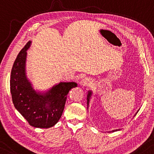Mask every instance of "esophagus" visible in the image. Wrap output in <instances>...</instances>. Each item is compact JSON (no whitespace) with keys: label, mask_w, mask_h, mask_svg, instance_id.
Returning a JSON list of instances; mask_svg holds the SVG:
<instances>
[{"label":"esophagus","mask_w":154,"mask_h":154,"mask_svg":"<svg viewBox=\"0 0 154 154\" xmlns=\"http://www.w3.org/2000/svg\"><path fill=\"white\" fill-rule=\"evenodd\" d=\"M91 84V81L89 78H85L81 81V85L83 86H89Z\"/></svg>","instance_id":"esophagus-1"}]
</instances>
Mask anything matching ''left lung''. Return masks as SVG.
<instances>
[{"label":"left lung","mask_w":154,"mask_h":154,"mask_svg":"<svg viewBox=\"0 0 154 154\" xmlns=\"http://www.w3.org/2000/svg\"><path fill=\"white\" fill-rule=\"evenodd\" d=\"M92 94H93V92H92V91H91V90L88 91V94H87V108H88V109H89V103H90V99H91V96H92ZM138 111H139V110H137V112H136V113H135V115H136V114L137 113V112H138ZM135 115H134V116H135ZM118 130H120V129H118V130H112V131H108V132H116V131H118Z\"/></svg>","instance_id":"obj_1"}]
</instances>
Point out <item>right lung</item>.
Wrapping results in <instances>:
<instances>
[{
  "mask_svg": "<svg viewBox=\"0 0 154 154\" xmlns=\"http://www.w3.org/2000/svg\"><path fill=\"white\" fill-rule=\"evenodd\" d=\"M32 42L20 51L10 75V92L14 106L34 128H50L62 116L67 96L77 87L75 82H59L45 91L35 90L26 72L27 53Z\"/></svg>",
  "mask_w": 154,
  "mask_h": 154,
  "instance_id": "add662e5",
  "label": "right lung"
}]
</instances>
